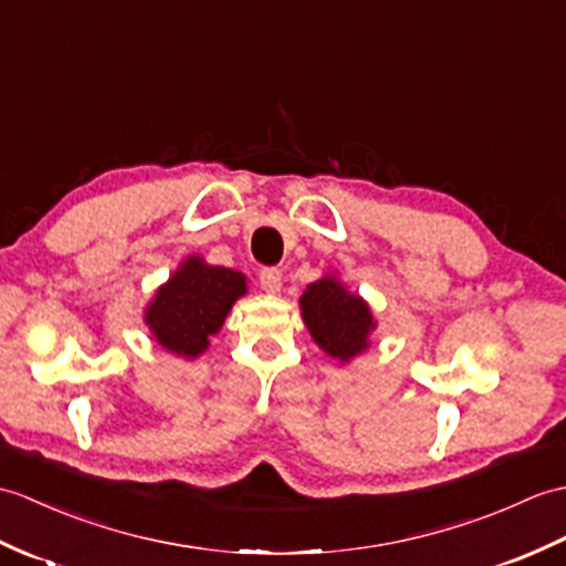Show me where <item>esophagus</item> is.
Segmentation results:
<instances>
[{
    "instance_id": "1",
    "label": "esophagus",
    "mask_w": 566,
    "mask_h": 566,
    "mask_svg": "<svg viewBox=\"0 0 566 566\" xmlns=\"http://www.w3.org/2000/svg\"><path fill=\"white\" fill-rule=\"evenodd\" d=\"M260 286H262V292L277 294L282 289V272L277 268H262L260 270Z\"/></svg>"
}]
</instances>
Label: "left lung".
<instances>
[{
    "label": "left lung",
    "instance_id": "left-lung-1",
    "mask_svg": "<svg viewBox=\"0 0 566 566\" xmlns=\"http://www.w3.org/2000/svg\"><path fill=\"white\" fill-rule=\"evenodd\" d=\"M298 304L315 345L333 359L349 361L369 347V335L376 331L371 308L333 274L308 284Z\"/></svg>",
    "mask_w": 566,
    "mask_h": 566
}]
</instances>
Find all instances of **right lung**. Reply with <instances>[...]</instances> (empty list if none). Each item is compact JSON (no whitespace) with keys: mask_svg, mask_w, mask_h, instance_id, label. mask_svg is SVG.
Wrapping results in <instances>:
<instances>
[{"mask_svg":"<svg viewBox=\"0 0 566 566\" xmlns=\"http://www.w3.org/2000/svg\"><path fill=\"white\" fill-rule=\"evenodd\" d=\"M245 292L241 272L207 265L202 258L190 255L154 294L144 321L164 349L195 359L209 347V335L219 333L235 298Z\"/></svg>","mask_w":566,"mask_h":566,"instance_id":"1","label":"right lung"}]
</instances>
